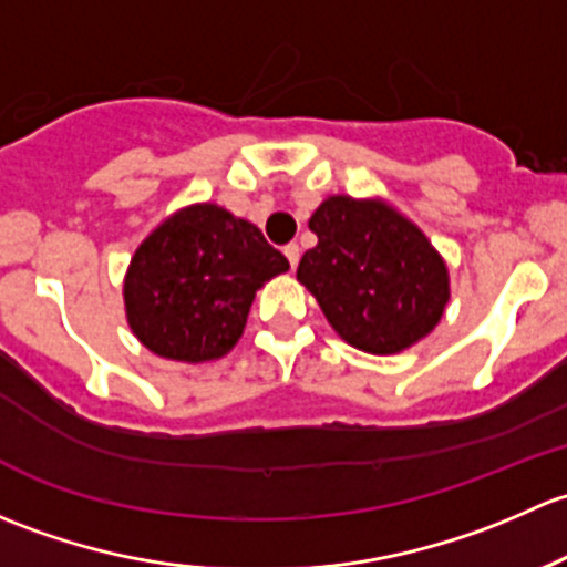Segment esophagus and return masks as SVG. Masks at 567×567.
I'll use <instances>...</instances> for the list:
<instances>
[{
    "label": "esophagus",
    "instance_id": "1",
    "mask_svg": "<svg viewBox=\"0 0 567 567\" xmlns=\"http://www.w3.org/2000/svg\"><path fill=\"white\" fill-rule=\"evenodd\" d=\"M284 256H286V259H289L291 270H295L297 261H300V245H297V243H289V245H286V248H284Z\"/></svg>",
    "mask_w": 567,
    "mask_h": 567
}]
</instances>
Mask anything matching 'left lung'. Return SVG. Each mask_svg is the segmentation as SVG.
<instances>
[{
    "label": "left lung",
    "instance_id": "left-lung-1",
    "mask_svg": "<svg viewBox=\"0 0 567 567\" xmlns=\"http://www.w3.org/2000/svg\"><path fill=\"white\" fill-rule=\"evenodd\" d=\"M308 229L319 243L302 254L297 281L343 341L395 354L440 324L451 300L447 267L410 218L379 198L330 196Z\"/></svg>",
    "mask_w": 567,
    "mask_h": 567
}]
</instances>
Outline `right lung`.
<instances>
[{"instance_id":"add662e5","label":"right lung","mask_w":567,"mask_h":567,"mask_svg":"<svg viewBox=\"0 0 567 567\" xmlns=\"http://www.w3.org/2000/svg\"><path fill=\"white\" fill-rule=\"evenodd\" d=\"M286 270L254 224L218 204H190L133 254L122 286L127 324L157 358L218 360L240 341L256 289Z\"/></svg>"}]
</instances>
